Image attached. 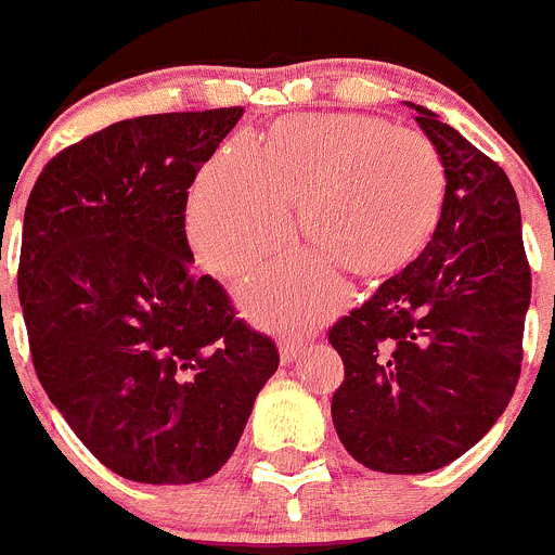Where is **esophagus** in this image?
Listing matches in <instances>:
<instances>
[{
    "instance_id": "obj_1",
    "label": "esophagus",
    "mask_w": 555,
    "mask_h": 555,
    "mask_svg": "<svg viewBox=\"0 0 555 555\" xmlns=\"http://www.w3.org/2000/svg\"><path fill=\"white\" fill-rule=\"evenodd\" d=\"M305 350V339L301 337H283L280 339V359L283 364H294L299 359V353Z\"/></svg>"
}]
</instances>
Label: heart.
<instances>
[{
  "mask_svg": "<svg viewBox=\"0 0 555 555\" xmlns=\"http://www.w3.org/2000/svg\"><path fill=\"white\" fill-rule=\"evenodd\" d=\"M446 172L421 131L366 115H299L270 142L237 134L210 158L189 202L196 256L237 275L285 245L294 212L330 250L280 256L240 285L245 307L267 326L301 328L345 301L343 264L377 275L408 259L435 227Z\"/></svg>",
  "mask_w": 555,
  "mask_h": 555,
  "instance_id": "heart-1",
  "label": "heart"
}]
</instances>
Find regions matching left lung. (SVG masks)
<instances>
[{
    "label": "left lung",
    "mask_w": 555,
    "mask_h": 555,
    "mask_svg": "<svg viewBox=\"0 0 555 555\" xmlns=\"http://www.w3.org/2000/svg\"><path fill=\"white\" fill-rule=\"evenodd\" d=\"M440 153L446 194L418 259L328 332L345 364L332 421L345 451L388 475L456 462L509 404L531 272L507 175L440 115L408 102Z\"/></svg>",
    "instance_id": "8db88e82"
}]
</instances>
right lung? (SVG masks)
I'll return each instance as SVG.
<instances>
[{
	"instance_id": "1",
	"label": "right lung",
	"mask_w": 555,
	"mask_h": 555,
	"mask_svg": "<svg viewBox=\"0 0 555 555\" xmlns=\"http://www.w3.org/2000/svg\"><path fill=\"white\" fill-rule=\"evenodd\" d=\"M243 107L118 120L48 162L18 296L48 399L115 475L185 486L237 448L275 375L270 337L191 270L185 202Z\"/></svg>"
}]
</instances>
